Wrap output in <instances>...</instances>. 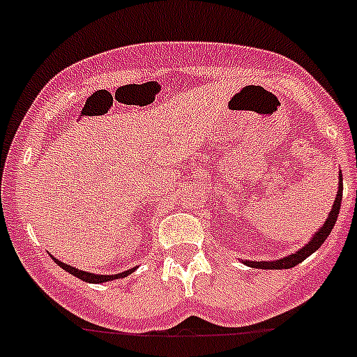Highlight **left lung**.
<instances>
[{"label": "left lung", "instance_id": "obj_1", "mask_svg": "<svg viewBox=\"0 0 357 357\" xmlns=\"http://www.w3.org/2000/svg\"><path fill=\"white\" fill-rule=\"evenodd\" d=\"M339 179H340V181H339V191H337V197H335L334 206H332L328 217L325 218V223H324L322 229H320L319 232H317L315 236L310 238V242H308V244H305L303 248L298 250V252L291 254V256L283 257V259L264 261V262L244 261V264L250 266V268H257V269H289V268H293V266L300 264L301 261H305L308 256H310V254L315 252V250L324 244L325 238L331 236L332 229H334V225H335V220H337V215H339V210H340V202H342V174L339 176Z\"/></svg>", "mask_w": 357, "mask_h": 357}]
</instances>
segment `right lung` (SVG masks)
<instances>
[{
  "label": "right lung",
  "mask_w": 357,
  "mask_h": 357,
  "mask_svg": "<svg viewBox=\"0 0 357 357\" xmlns=\"http://www.w3.org/2000/svg\"><path fill=\"white\" fill-rule=\"evenodd\" d=\"M54 261H56L57 264L61 266L62 269H64V271H68V273H70V274H74V276H77V278H79V280H83V281H88V283H103V281L120 280V278L128 276V274L135 271V269H128V271L120 273V274H112V276H103V274H95V273L79 271V269L73 268V266H69V264H64V262H61V261H57V259H54Z\"/></svg>",
  "instance_id": "add662e5"
}]
</instances>
